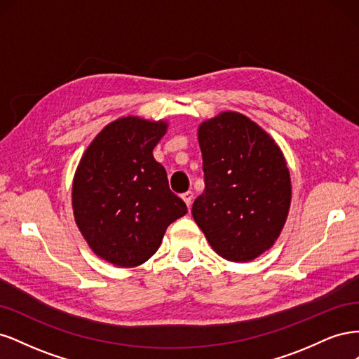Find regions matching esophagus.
Returning <instances> with one entry per match:
<instances>
[{"label": "esophagus", "instance_id": "34e87169", "mask_svg": "<svg viewBox=\"0 0 359 359\" xmlns=\"http://www.w3.org/2000/svg\"><path fill=\"white\" fill-rule=\"evenodd\" d=\"M182 201L187 203V206L190 208L191 206V202H193V191H186V193H182Z\"/></svg>", "mask_w": 359, "mask_h": 359}]
</instances>
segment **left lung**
I'll return each instance as SVG.
<instances>
[{
  "label": "left lung",
  "instance_id": "obj_1",
  "mask_svg": "<svg viewBox=\"0 0 359 359\" xmlns=\"http://www.w3.org/2000/svg\"><path fill=\"white\" fill-rule=\"evenodd\" d=\"M205 190L194 222L217 255L247 262L276 243L290 206V177L278 145L247 116L223 112L199 127Z\"/></svg>",
  "mask_w": 359,
  "mask_h": 359
}]
</instances>
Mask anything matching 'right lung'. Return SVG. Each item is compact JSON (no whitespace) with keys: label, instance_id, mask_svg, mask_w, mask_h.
<instances>
[{"label":"right lung","instance_id":"1","mask_svg":"<svg viewBox=\"0 0 359 359\" xmlns=\"http://www.w3.org/2000/svg\"><path fill=\"white\" fill-rule=\"evenodd\" d=\"M166 128L163 121L119 118L95 136L76 170V223L93 252L116 266L147 262L168 226L187 214L153 156Z\"/></svg>","mask_w":359,"mask_h":359}]
</instances>
